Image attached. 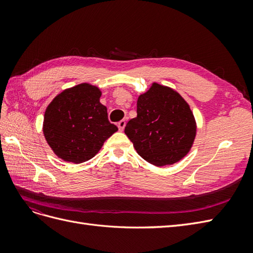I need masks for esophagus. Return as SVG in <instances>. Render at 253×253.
Masks as SVG:
<instances>
[{
	"mask_svg": "<svg viewBox=\"0 0 253 253\" xmlns=\"http://www.w3.org/2000/svg\"><path fill=\"white\" fill-rule=\"evenodd\" d=\"M118 128L120 129V131H124V128H125V126H126V120H120L119 122H118Z\"/></svg>",
	"mask_w": 253,
	"mask_h": 253,
	"instance_id": "34e87169",
	"label": "esophagus"
}]
</instances>
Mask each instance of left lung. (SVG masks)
Returning <instances> with one entry per match:
<instances>
[{
    "instance_id": "left-lung-1",
    "label": "left lung",
    "mask_w": 253,
    "mask_h": 253,
    "mask_svg": "<svg viewBox=\"0 0 253 253\" xmlns=\"http://www.w3.org/2000/svg\"><path fill=\"white\" fill-rule=\"evenodd\" d=\"M125 133L137 153L156 167L185 157L196 136V122L189 104L171 87L153 83L137 100V117Z\"/></svg>"
}]
</instances>
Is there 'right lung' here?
Listing matches in <instances>:
<instances>
[{"mask_svg":"<svg viewBox=\"0 0 253 253\" xmlns=\"http://www.w3.org/2000/svg\"><path fill=\"white\" fill-rule=\"evenodd\" d=\"M101 90L88 83L64 89L48 104L43 134L55 154L64 162L81 164L93 158L104 141L118 131L100 103Z\"/></svg>","mask_w":253,"mask_h":253,"instance_id":"add662e5","label":"right lung"}]
</instances>
